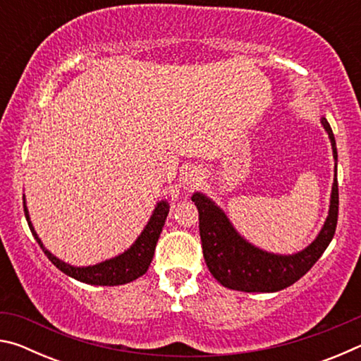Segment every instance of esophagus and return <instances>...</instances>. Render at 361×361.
Segmentation results:
<instances>
[{"instance_id": "34e87169", "label": "esophagus", "mask_w": 361, "mask_h": 361, "mask_svg": "<svg viewBox=\"0 0 361 361\" xmlns=\"http://www.w3.org/2000/svg\"><path fill=\"white\" fill-rule=\"evenodd\" d=\"M183 180H185L186 185L195 186V185H199L200 180H202V173H200L199 169H189L188 172H185V176H183Z\"/></svg>"}]
</instances>
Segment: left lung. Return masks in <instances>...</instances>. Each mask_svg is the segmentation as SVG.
<instances>
[{"instance_id":"1","label":"left lung","mask_w":361,"mask_h":361,"mask_svg":"<svg viewBox=\"0 0 361 361\" xmlns=\"http://www.w3.org/2000/svg\"><path fill=\"white\" fill-rule=\"evenodd\" d=\"M322 124L331 140L333 156L338 161L331 127L325 118H322ZM191 199L199 210L202 252L212 276L226 288L247 293L279 291L298 282L319 261L331 242L338 224V178H334L333 183L329 215L319 237L301 253L291 256L266 253L250 245L237 234L224 213L210 199L199 192H195Z\"/></svg>"}]
</instances>
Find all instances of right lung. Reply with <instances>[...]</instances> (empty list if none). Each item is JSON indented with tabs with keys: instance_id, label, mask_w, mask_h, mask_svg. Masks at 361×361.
<instances>
[{
	"instance_id": "right-lung-1",
	"label": "right lung",
	"mask_w": 361,
	"mask_h": 361,
	"mask_svg": "<svg viewBox=\"0 0 361 361\" xmlns=\"http://www.w3.org/2000/svg\"><path fill=\"white\" fill-rule=\"evenodd\" d=\"M23 212H25V218L28 221L30 231H32L36 242L39 243L42 252L46 253L49 261H52L54 266L60 269V271L66 274V276L79 280V282L90 283V285L114 286V285L129 283L132 280L142 277L143 274L148 271V267L152 261V256H154L159 235H161L164 223H166V218L169 215V205L167 202H164V200L157 204L156 210L149 219V223L146 224L145 231L142 232V235L138 237L137 242L133 243L126 253L116 256V258L108 259L105 262H100V264L89 266V267L70 266L66 264V262L57 259L54 255L49 253L47 250L42 247V243L38 239V235H36L32 223H30L25 200H23Z\"/></svg>"
}]
</instances>
